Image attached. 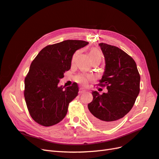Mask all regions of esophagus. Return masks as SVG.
Masks as SVG:
<instances>
[{
	"label": "esophagus",
	"instance_id": "1",
	"mask_svg": "<svg viewBox=\"0 0 159 159\" xmlns=\"http://www.w3.org/2000/svg\"><path fill=\"white\" fill-rule=\"evenodd\" d=\"M85 92H86V90H85V89H83V88H80V89L79 93H80V94L84 93H85Z\"/></svg>",
	"mask_w": 159,
	"mask_h": 159
}]
</instances>
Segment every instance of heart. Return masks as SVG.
<instances>
[{"label": "heart", "instance_id": "b5f03b06", "mask_svg": "<svg viewBox=\"0 0 159 159\" xmlns=\"http://www.w3.org/2000/svg\"><path fill=\"white\" fill-rule=\"evenodd\" d=\"M78 51H77L74 55V57L77 54H78ZM89 57H90V59H91V60L94 59H98V58H100V59L102 58L101 51L98 48H92L89 50ZM90 80H91V76H89V75L79 74L75 77V81H77V82L80 83L81 84H83V85L86 84Z\"/></svg>", "mask_w": 159, "mask_h": 159}]
</instances>
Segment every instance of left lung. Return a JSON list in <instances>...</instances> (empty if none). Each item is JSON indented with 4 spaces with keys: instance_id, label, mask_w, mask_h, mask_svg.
Listing matches in <instances>:
<instances>
[{
    "instance_id": "obj_1",
    "label": "left lung",
    "mask_w": 159,
    "mask_h": 159,
    "mask_svg": "<svg viewBox=\"0 0 159 159\" xmlns=\"http://www.w3.org/2000/svg\"><path fill=\"white\" fill-rule=\"evenodd\" d=\"M99 45L106 62L99 85L106 86L108 92L93 91L88 107L92 122L106 128L115 126L132 109L140 92V76L129 55L116 46L104 43Z\"/></svg>"
}]
</instances>
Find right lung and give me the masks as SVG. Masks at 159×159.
Returning <instances> with one entry per match:
<instances>
[{
	"mask_svg": "<svg viewBox=\"0 0 159 159\" xmlns=\"http://www.w3.org/2000/svg\"><path fill=\"white\" fill-rule=\"evenodd\" d=\"M88 43L66 40L49 45L32 61L25 79L24 96L30 115L39 124L51 126L65 118L79 88L75 82L65 89L57 85L64 73L70 70L73 55Z\"/></svg>",
	"mask_w": 159,
	"mask_h": 159,
	"instance_id": "right-lung-1",
	"label": "right lung"
}]
</instances>
